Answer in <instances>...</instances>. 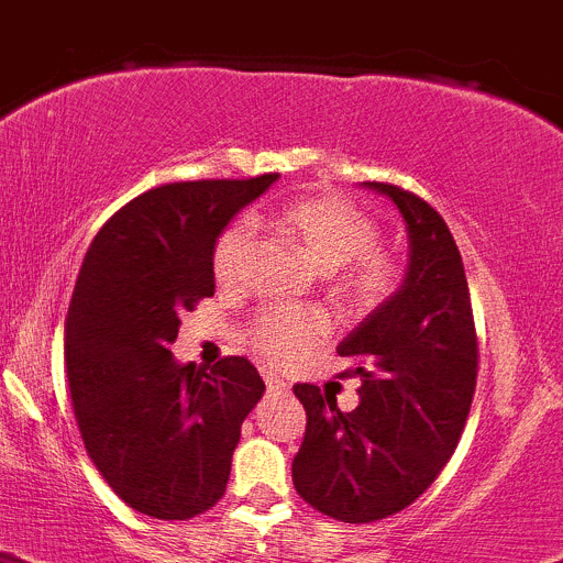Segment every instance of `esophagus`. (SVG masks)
Wrapping results in <instances>:
<instances>
[{"label": "esophagus", "mask_w": 563, "mask_h": 563, "mask_svg": "<svg viewBox=\"0 0 563 563\" xmlns=\"http://www.w3.org/2000/svg\"><path fill=\"white\" fill-rule=\"evenodd\" d=\"M263 379H265V385H268V390L271 393H287L289 390V385L284 379H279V376L276 374H271V371H263Z\"/></svg>", "instance_id": "esophagus-1"}]
</instances>
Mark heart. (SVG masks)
<instances>
[{
    "instance_id": "b5f03b06",
    "label": "heart",
    "mask_w": 563,
    "mask_h": 563,
    "mask_svg": "<svg viewBox=\"0 0 563 563\" xmlns=\"http://www.w3.org/2000/svg\"><path fill=\"white\" fill-rule=\"evenodd\" d=\"M274 233L287 235L303 249L311 263L333 271L335 289L357 306H376L398 287V260L382 246L379 224L366 211L339 195H311L282 206L268 219ZM249 230L230 224L211 254L213 279L235 284L243 274ZM324 335V320L314 311L271 309L252 324V346L274 363H289L303 355Z\"/></svg>"
}]
</instances>
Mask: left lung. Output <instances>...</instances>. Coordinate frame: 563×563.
Wrapping results in <instances>:
<instances>
[{
    "label": "left lung",
    "mask_w": 563,
    "mask_h": 563,
    "mask_svg": "<svg viewBox=\"0 0 563 563\" xmlns=\"http://www.w3.org/2000/svg\"><path fill=\"white\" fill-rule=\"evenodd\" d=\"M387 195L409 230V271L398 292L339 344L361 376V404L335 407L317 385H295L306 437L292 461L300 498L344 523H374L409 507L461 442L477 387V330L466 271L448 222L422 197Z\"/></svg>",
    "instance_id": "1"
}]
</instances>
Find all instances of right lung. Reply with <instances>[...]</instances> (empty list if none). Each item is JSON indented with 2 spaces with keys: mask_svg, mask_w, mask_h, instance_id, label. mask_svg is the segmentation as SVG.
<instances>
[{
  "mask_svg": "<svg viewBox=\"0 0 563 563\" xmlns=\"http://www.w3.org/2000/svg\"><path fill=\"white\" fill-rule=\"evenodd\" d=\"M276 173L178 181L126 202L91 241L65 322L69 398L86 453L113 494L156 520L224 496L241 422L265 385L246 357L176 363L184 311L213 295L211 254Z\"/></svg>",
  "mask_w": 563,
  "mask_h": 563,
  "instance_id": "right-lung-1",
  "label": "right lung"
}]
</instances>
